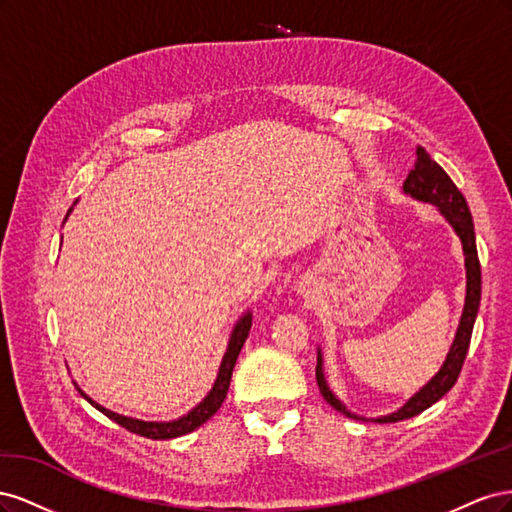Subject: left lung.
<instances>
[{"label": "left lung", "instance_id": "1", "mask_svg": "<svg viewBox=\"0 0 512 512\" xmlns=\"http://www.w3.org/2000/svg\"><path fill=\"white\" fill-rule=\"evenodd\" d=\"M404 194L418 200V203H429L433 207H438L442 218L451 224L455 235L459 237L463 256H466V303H463V312L459 318V327L451 344V350H448L442 367L436 371V376H433L421 391H416L404 406L378 418H365L350 412L344 401L329 389V382L324 378V367H322L324 363L322 350L318 348L316 380H318L322 397L327 399L337 412H342L350 418H361V421H378V423L404 421V418L421 414L423 410L436 404L438 399H442L448 391H451L453 384L459 378L463 361H466L472 329H474L478 305H480V262L476 252L472 213L468 209L466 198H463V194L457 190V185L444 173V168L438 162L431 160V156L423 147H416V162H414V168L410 170L408 179L404 181Z\"/></svg>", "mask_w": 512, "mask_h": 512}]
</instances>
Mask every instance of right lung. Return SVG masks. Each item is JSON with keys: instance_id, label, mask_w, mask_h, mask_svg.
<instances>
[{"instance_id": "obj_1", "label": "right lung", "mask_w": 512, "mask_h": 512, "mask_svg": "<svg viewBox=\"0 0 512 512\" xmlns=\"http://www.w3.org/2000/svg\"><path fill=\"white\" fill-rule=\"evenodd\" d=\"M76 205V203H74ZM74 205L70 207L68 215L72 213ZM66 215V220H68ZM64 220V222H66ZM250 329H252V312L247 309V312L235 322V327H232L230 331V337H228V346H226V352L222 356V365H220V371H218V378H215L211 391L207 393V397L200 401V404L196 408H192L188 414H183L179 418H175V421H143V418H132V416H123V414H117L113 410H108L104 406H100L98 401L91 399L87 393H83L79 389V384L74 382L76 389H79V393L89 401L91 406H94L96 410H100L104 416L111 418V421H115L117 425L126 427L128 431L132 433H138V436L143 438H151V440H170V438H179V436H185V433H190L194 429H198L203 423H207L209 418L220 410V406L224 404L226 399V393H228V386H230V378H232V369H235V363H237V356L245 344L247 335H250Z\"/></svg>"}]
</instances>
